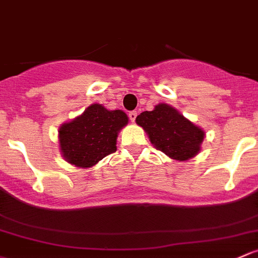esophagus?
<instances>
[{
    "mask_svg": "<svg viewBox=\"0 0 258 258\" xmlns=\"http://www.w3.org/2000/svg\"><path fill=\"white\" fill-rule=\"evenodd\" d=\"M128 117H130V120H131V122L136 121V117H137V112H136V111H131V112L128 113Z\"/></svg>",
    "mask_w": 258,
    "mask_h": 258,
    "instance_id": "34e87169",
    "label": "esophagus"
}]
</instances>
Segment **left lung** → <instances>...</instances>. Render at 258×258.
Segmentation results:
<instances>
[{
  "label": "left lung",
  "instance_id": "1",
  "mask_svg": "<svg viewBox=\"0 0 258 258\" xmlns=\"http://www.w3.org/2000/svg\"><path fill=\"white\" fill-rule=\"evenodd\" d=\"M136 123L145 130L157 150L175 161H188L202 151L204 130L164 102L140 113Z\"/></svg>",
  "mask_w": 258,
  "mask_h": 258
}]
</instances>
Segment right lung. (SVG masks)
Here are the masks:
<instances>
[{
	"label": "right lung",
	"mask_w": 258,
	"mask_h": 258,
	"mask_svg": "<svg viewBox=\"0 0 258 258\" xmlns=\"http://www.w3.org/2000/svg\"><path fill=\"white\" fill-rule=\"evenodd\" d=\"M127 123L128 117L122 110H107L101 104L90 105L81 115L59 127L63 158L75 167H94L117 150L118 132Z\"/></svg>",
	"instance_id": "right-lung-1"
}]
</instances>
